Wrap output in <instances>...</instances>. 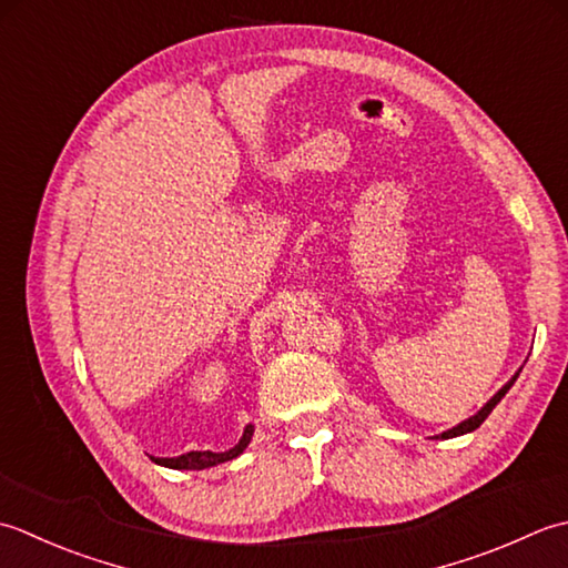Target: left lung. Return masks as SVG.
I'll return each mask as SVG.
<instances>
[{
    "label": "left lung",
    "mask_w": 568,
    "mask_h": 568,
    "mask_svg": "<svg viewBox=\"0 0 568 568\" xmlns=\"http://www.w3.org/2000/svg\"><path fill=\"white\" fill-rule=\"evenodd\" d=\"M519 373H523V367H519L517 369V373L510 377V379H507L505 382V385L500 387V389H497L495 392V395L488 399V402H485L483 404V407L476 412V414H473V416H468V419H463L460 424H456L454 426V429H448V432H444V434H438V436H434V438H456V436H463V434H470V432H476L478 429V426L485 422V419H488V414L497 407V402H500L505 395H507V392H510V387L515 385V379L519 377Z\"/></svg>",
    "instance_id": "obj_1"
}]
</instances>
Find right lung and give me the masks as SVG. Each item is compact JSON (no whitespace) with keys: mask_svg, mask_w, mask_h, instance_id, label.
I'll use <instances>...</instances> for the list:
<instances>
[{"mask_svg":"<svg viewBox=\"0 0 568 568\" xmlns=\"http://www.w3.org/2000/svg\"><path fill=\"white\" fill-rule=\"evenodd\" d=\"M252 434H254V426L247 424L245 432H242L240 442L227 448V450H189V454H181V456H173V458H156L152 456L154 463L164 468H173V470H203V468H213L217 463H225V460H233L237 458L242 450H245L252 442Z\"/></svg>","mask_w":568,"mask_h":568,"instance_id":"right-lung-1","label":"right lung"}]
</instances>
